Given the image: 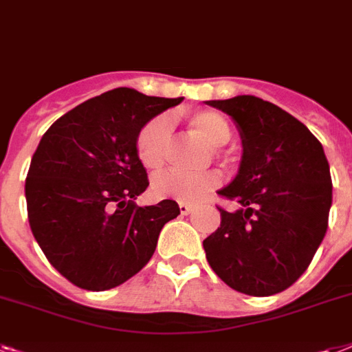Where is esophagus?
Returning a JSON list of instances; mask_svg holds the SVG:
<instances>
[{
	"instance_id": "1",
	"label": "esophagus",
	"mask_w": 352,
	"mask_h": 352,
	"mask_svg": "<svg viewBox=\"0 0 352 352\" xmlns=\"http://www.w3.org/2000/svg\"><path fill=\"white\" fill-rule=\"evenodd\" d=\"M179 210H181L182 215H190L191 211H193V206L184 204V202H181V204H179Z\"/></svg>"
}]
</instances>
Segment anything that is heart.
<instances>
[{
  "label": "heart",
  "instance_id": "1",
  "mask_svg": "<svg viewBox=\"0 0 352 352\" xmlns=\"http://www.w3.org/2000/svg\"><path fill=\"white\" fill-rule=\"evenodd\" d=\"M188 126L201 141L211 146L213 153H221L219 146L226 144L231 137L228 119L213 110H199L190 113ZM171 126L166 116H157L144 124L137 135L135 151L139 161L148 171H159L168 159ZM221 186V175L213 170L199 173L164 171L151 182V190L159 199L197 204Z\"/></svg>",
  "mask_w": 352,
  "mask_h": 352
}]
</instances>
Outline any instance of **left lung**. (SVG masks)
Instances as JSON below:
<instances>
[{"mask_svg":"<svg viewBox=\"0 0 352 352\" xmlns=\"http://www.w3.org/2000/svg\"><path fill=\"white\" fill-rule=\"evenodd\" d=\"M241 130L239 175L219 195L239 202L221 211L204 241L211 270L231 289L270 296L293 285L322 244L333 202L329 162L305 124L270 101L239 96L208 101Z\"/></svg>","mask_w":352,"mask_h":352,"instance_id":"left-lung-1","label":"left lung"}]
</instances>
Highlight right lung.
Masks as SVG:
<instances>
[{
  "instance_id": "1",
  "label": "right lung",
  "mask_w": 352,
  "mask_h": 352,
  "mask_svg": "<svg viewBox=\"0 0 352 352\" xmlns=\"http://www.w3.org/2000/svg\"><path fill=\"white\" fill-rule=\"evenodd\" d=\"M182 97L116 88L59 117L43 135L25 182L30 230L74 285L107 291L148 264L175 201L135 204L148 188L135 151L141 128Z\"/></svg>"
}]
</instances>
